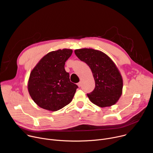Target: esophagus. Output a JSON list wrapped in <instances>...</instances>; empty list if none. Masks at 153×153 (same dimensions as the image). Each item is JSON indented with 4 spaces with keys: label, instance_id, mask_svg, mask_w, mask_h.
Wrapping results in <instances>:
<instances>
[{
    "label": "esophagus",
    "instance_id": "1",
    "mask_svg": "<svg viewBox=\"0 0 153 153\" xmlns=\"http://www.w3.org/2000/svg\"><path fill=\"white\" fill-rule=\"evenodd\" d=\"M77 85H78V86L79 87H80L81 86V85H82V83L80 82H79L78 83H77Z\"/></svg>",
    "mask_w": 153,
    "mask_h": 153
}]
</instances>
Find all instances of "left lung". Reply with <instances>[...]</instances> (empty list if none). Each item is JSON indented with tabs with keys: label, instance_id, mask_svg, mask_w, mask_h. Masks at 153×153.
<instances>
[{
	"label": "left lung",
	"instance_id": "left-lung-1",
	"mask_svg": "<svg viewBox=\"0 0 153 153\" xmlns=\"http://www.w3.org/2000/svg\"><path fill=\"white\" fill-rule=\"evenodd\" d=\"M74 53L93 73L95 88L87 94L90 101L101 108L116 104L122 94L123 79L112 59L102 51L92 48L75 50Z\"/></svg>",
	"mask_w": 153,
	"mask_h": 153
}]
</instances>
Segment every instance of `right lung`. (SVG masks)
Returning <instances> with one entry per match:
<instances>
[{"label":"right lung","instance_id":"add662e5","mask_svg":"<svg viewBox=\"0 0 153 153\" xmlns=\"http://www.w3.org/2000/svg\"><path fill=\"white\" fill-rule=\"evenodd\" d=\"M73 50L65 48L48 53L31 71L28 90L34 102L45 110L56 111L73 100L77 85L70 82L65 64Z\"/></svg>","mask_w":153,"mask_h":153}]
</instances>
